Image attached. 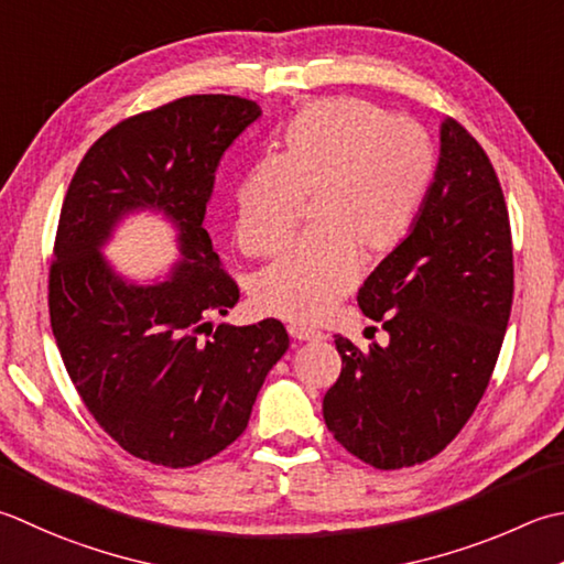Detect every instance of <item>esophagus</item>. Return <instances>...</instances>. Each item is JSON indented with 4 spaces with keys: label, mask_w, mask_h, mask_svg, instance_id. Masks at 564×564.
Returning a JSON list of instances; mask_svg holds the SVG:
<instances>
[{
    "label": "esophagus",
    "mask_w": 564,
    "mask_h": 564,
    "mask_svg": "<svg viewBox=\"0 0 564 564\" xmlns=\"http://www.w3.org/2000/svg\"><path fill=\"white\" fill-rule=\"evenodd\" d=\"M289 335L297 341H319L325 339V335L319 333V329L313 327H305V325H289Z\"/></svg>",
    "instance_id": "obj_1"
}]
</instances>
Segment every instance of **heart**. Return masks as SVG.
<instances>
[{"instance_id":"1","label":"heart","mask_w":564,"mask_h":564,"mask_svg":"<svg viewBox=\"0 0 564 564\" xmlns=\"http://www.w3.org/2000/svg\"><path fill=\"white\" fill-rule=\"evenodd\" d=\"M425 131L359 97L303 107L279 159L251 165L235 195V235L253 257L279 249L313 200V235L293 241L253 281V303L293 323L325 317L359 281L361 257L401 247L435 181Z\"/></svg>"}]
</instances>
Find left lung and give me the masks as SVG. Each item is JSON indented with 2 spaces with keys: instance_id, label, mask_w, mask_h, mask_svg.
<instances>
[{
  "instance_id": "8db88e82",
  "label": "left lung",
  "mask_w": 564,
  "mask_h": 564,
  "mask_svg": "<svg viewBox=\"0 0 564 564\" xmlns=\"http://www.w3.org/2000/svg\"><path fill=\"white\" fill-rule=\"evenodd\" d=\"M357 301L389 345L359 349L335 337L341 371L323 399L325 425L371 467L421 465L481 401L513 303L501 185L455 119L440 124L435 181L411 235L371 271Z\"/></svg>"
}]
</instances>
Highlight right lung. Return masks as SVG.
<instances>
[{
  "label": "right lung",
  "instance_id": "add662e5",
  "mask_svg": "<svg viewBox=\"0 0 564 564\" xmlns=\"http://www.w3.org/2000/svg\"><path fill=\"white\" fill-rule=\"evenodd\" d=\"M261 117L235 95H191L119 121L77 165L55 235L48 307L55 345L87 411L129 455L183 469L245 433L289 349L279 319L213 325L239 301L203 227L225 151ZM171 224L180 257L139 282L104 257L129 216Z\"/></svg>",
  "mask_w": 564,
  "mask_h": 564
}]
</instances>
